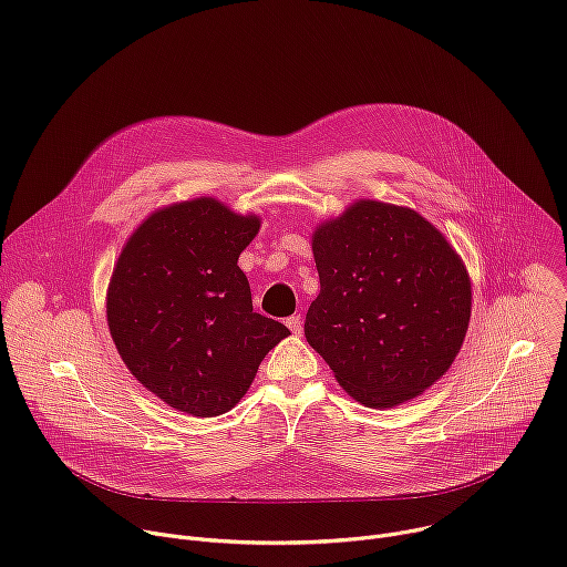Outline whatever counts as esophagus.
<instances>
[{
	"instance_id": "1",
	"label": "esophagus",
	"mask_w": 567,
	"mask_h": 567,
	"mask_svg": "<svg viewBox=\"0 0 567 567\" xmlns=\"http://www.w3.org/2000/svg\"><path fill=\"white\" fill-rule=\"evenodd\" d=\"M286 326L290 328V332H292V334H301V330H303V326H301V317H299V315L288 317V319H286Z\"/></svg>"
}]
</instances>
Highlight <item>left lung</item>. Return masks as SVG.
<instances>
[{
	"label": "left lung",
	"mask_w": 567,
	"mask_h": 567,
	"mask_svg": "<svg viewBox=\"0 0 567 567\" xmlns=\"http://www.w3.org/2000/svg\"><path fill=\"white\" fill-rule=\"evenodd\" d=\"M310 246L321 290L303 334L355 402L393 409L451 369L470 328L472 279L433 223L358 198L317 223Z\"/></svg>",
	"instance_id": "8db88e82"
}]
</instances>
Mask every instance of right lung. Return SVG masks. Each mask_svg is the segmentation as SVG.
Masks as SVG:
<instances>
[{
  "label": "right lung",
  "mask_w": 567,
  "mask_h": 567,
  "mask_svg": "<svg viewBox=\"0 0 567 567\" xmlns=\"http://www.w3.org/2000/svg\"><path fill=\"white\" fill-rule=\"evenodd\" d=\"M261 216L214 196L169 203L125 241L106 288V326L130 373L194 417L235 409L290 330L252 312L237 266Z\"/></svg>",
  "instance_id": "1"
}]
</instances>
